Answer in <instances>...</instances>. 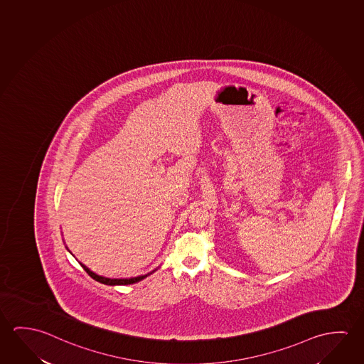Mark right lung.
<instances>
[{"instance_id": "add662e5", "label": "right lung", "mask_w": 364, "mask_h": 364, "mask_svg": "<svg viewBox=\"0 0 364 364\" xmlns=\"http://www.w3.org/2000/svg\"><path fill=\"white\" fill-rule=\"evenodd\" d=\"M67 248V247H65ZM68 249V248H67ZM81 264L82 268L88 273L90 277H92L95 281H97L100 283H104V284H109V286H125V284H133V283L139 282V281H143L144 278L148 277L149 274H151L153 272L156 271L154 269L153 272H150L148 274H143V276H138V277L132 278H107L102 277V276H98L95 272L91 271L90 268H87L85 264H82L81 262H78Z\"/></svg>"}]
</instances>
